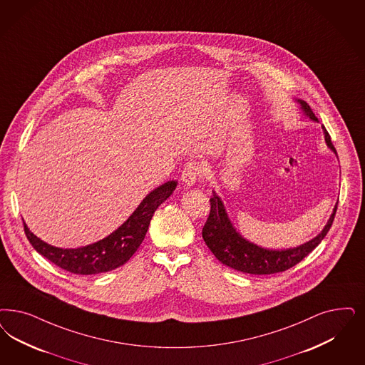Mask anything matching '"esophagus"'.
Masks as SVG:
<instances>
[{"mask_svg":"<svg viewBox=\"0 0 365 365\" xmlns=\"http://www.w3.org/2000/svg\"><path fill=\"white\" fill-rule=\"evenodd\" d=\"M202 167L198 162H189L185 165L183 171H182V182L185 186H194L195 182L198 180V178H201Z\"/></svg>","mask_w":365,"mask_h":365,"instance_id":"esophagus-1","label":"esophagus"}]
</instances>
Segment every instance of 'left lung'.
<instances>
[{
	"label": "left lung",
	"instance_id": "1",
	"mask_svg": "<svg viewBox=\"0 0 365 365\" xmlns=\"http://www.w3.org/2000/svg\"><path fill=\"white\" fill-rule=\"evenodd\" d=\"M297 102L299 103L304 115H307L312 121L318 123V118L315 117L312 108L304 101L297 100ZM322 129L327 147L337 155L325 126H322ZM210 206L212 207L209 218L202 229V237L205 240L206 245L222 264L237 269L240 272L252 275H269L283 272L298 264L327 236L337 212L336 203L333 213L327 220V225L314 239L294 248L267 250L244 239L240 235L227 215L224 202L221 201V198L214 191L213 197L210 198Z\"/></svg>",
	"mask_w": 365,
	"mask_h": 365
}]
</instances>
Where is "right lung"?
<instances>
[{
  "label": "right lung",
  "instance_id": "1",
  "mask_svg": "<svg viewBox=\"0 0 365 365\" xmlns=\"http://www.w3.org/2000/svg\"><path fill=\"white\" fill-rule=\"evenodd\" d=\"M176 185V180H170L152 190L121 227H117L108 237L86 247L76 250L53 247L35 236L24 222L26 239L41 256L71 274L96 275L112 271L125 264L138 251L145 237L155 210L173 194Z\"/></svg>",
  "mask_w": 365,
  "mask_h": 365
}]
</instances>
